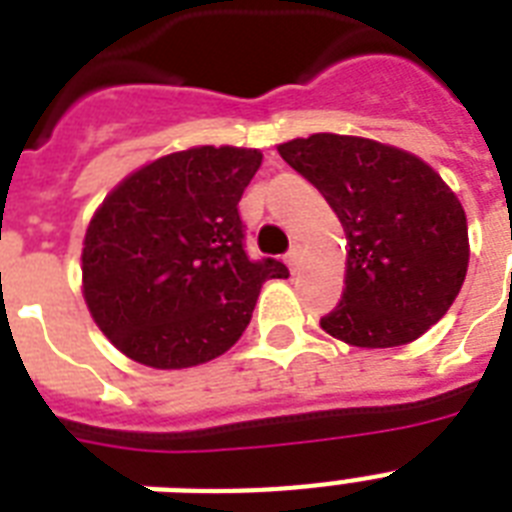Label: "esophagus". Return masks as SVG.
I'll return each mask as SVG.
<instances>
[{
  "instance_id": "esophagus-1",
  "label": "esophagus",
  "mask_w": 512,
  "mask_h": 512,
  "mask_svg": "<svg viewBox=\"0 0 512 512\" xmlns=\"http://www.w3.org/2000/svg\"><path fill=\"white\" fill-rule=\"evenodd\" d=\"M284 260H287V265H289V268H292V271H297V263H300V247L289 249Z\"/></svg>"
}]
</instances>
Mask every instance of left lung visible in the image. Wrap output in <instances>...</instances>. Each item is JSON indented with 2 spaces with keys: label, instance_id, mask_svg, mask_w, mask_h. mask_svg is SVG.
<instances>
[{
  "label": "left lung",
  "instance_id": "8db88e82",
  "mask_svg": "<svg viewBox=\"0 0 512 512\" xmlns=\"http://www.w3.org/2000/svg\"><path fill=\"white\" fill-rule=\"evenodd\" d=\"M311 180L348 239L345 289L321 329L356 348H396L425 335L460 295L468 223L433 167L377 140L319 132L279 146Z\"/></svg>",
  "mask_w": 512,
  "mask_h": 512
}]
</instances>
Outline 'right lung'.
<instances>
[{
    "instance_id": "right-lung-1",
    "label": "right lung",
    "mask_w": 512,
    "mask_h": 512,
    "mask_svg": "<svg viewBox=\"0 0 512 512\" xmlns=\"http://www.w3.org/2000/svg\"><path fill=\"white\" fill-rule=\"evenodd\" d=\"M260 162L257 148H188L124 177L100 204L84 236V300L124 356L154 369L223 356L263 281L287 279V265L244 249L239 201Z\"/></svg>"
}]
</instances>
